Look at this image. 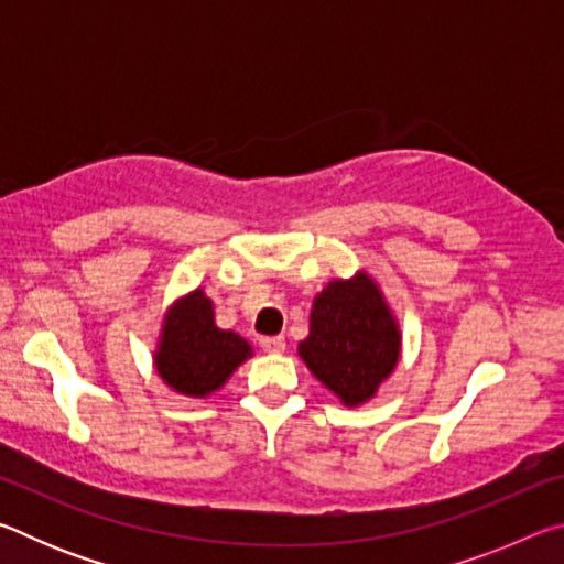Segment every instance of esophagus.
I'll list each match as a JSON object with an SVG mask.
<instances>
[{
  "label": "esophagus",
  "instance_id": "1",
  "mask_svg": "<svg viewBox=\"0 0 564 564\" xmlns=\"http://www.w3.org/2000/svg\"><path fill=\"white\" fill-rule=\"evenodd\" d=\"M261 348L265 352H283L285 350V338L283 336H265V338H261Z\"/></svg>",
  "mask_w": 564,
  "mask_h": 564
}]
</instances>
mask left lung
<instances>
[{
  "label": "left lung",
  "instance_id": "1",
  "mask_svg": "<svg viewBox=\"0 0 564 564\" xmlns=\"http://www.w3.org/2000/svg\"><path fill=\"white\" fill-rule=\"evenodd\" d=\"M301 358L346 405L366 403L393 373L400 336L376 283L368 275L333 281L311 311V336Z\"/></svg>",
  "mask_w": 564,
  "mask_h": 564
}]
</instances>
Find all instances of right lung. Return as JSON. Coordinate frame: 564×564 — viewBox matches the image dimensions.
I'll use <instances>...</instances> for the list:
<instances>
[{"label":"right lung","mask_w":564,"mask_h":564,"mask_svg":"<svg viewBox=\"0 0 564 564\" xmlns=\"http://www.w3.org/2000/svg\"><path fill=\"white\" fill-rule=\"evenodd\" d=\"M248 356L251 346L236 333L216 328L212 301L204 291H194L169 313L156 368L178 393L204 398L221 388Z\"/></svg>","instance_id":"add662e5"}]
</instances>
